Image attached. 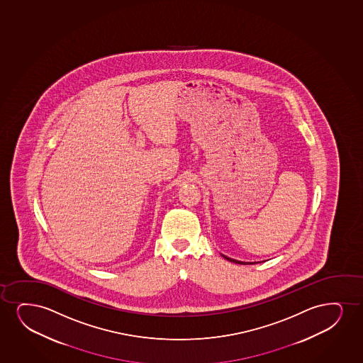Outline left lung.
<instances>
[{
	"mask_svg": "<svg viewBox=\"0 0 363 363\" xmlns=\"http://www.w3.org/2000/svg\"><path fill=\"white\" fill-rule=\"evenodd\" d=\"M225 259H227V260H230V262H235V264H255V262H238V260H234V259H230V257H225Z\"/></svg>",
	"mask_w": 363,
	"mask_h": 363,
	"instance_id": "1",
	"label": "left lung"
}]
</instances>
